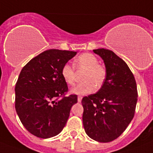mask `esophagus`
I'll return each instance as SVG.
<instances>
[{
  "mask_svg": "<svg viewBox=\"0 0 153 153\" xmlns=\"http://www.w3.org/2000/svg\"><path fill=\"white\" fill-rule=\"evenodd\" d=\"M81 100H82V97L81 96H78V98H77L78 102H81Z\"/></svg>",
  "mask_w": 153,
  "mask_h": 153,
  "instance_id": "esophagus-1",
  "label": "esophagus"
}]
</instances>
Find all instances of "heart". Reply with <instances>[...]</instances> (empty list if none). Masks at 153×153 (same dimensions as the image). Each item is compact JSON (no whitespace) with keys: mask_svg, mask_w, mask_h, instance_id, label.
I'll return each instance as SVG.
<instances>
[{"mask_svg":"<svg viewBox=\"0 0 153 153\" xmlns=\"http://www.w3.org/2000/svg\"><path fill=\"white\" fill-rule=\"evenodd\" d=\"M98 59L91 53H84L78 56L74 61V67L78 71L84 70L82 75L83 82L71 89V92L76 94L85 95L94 91L98 90L106 79L107 72L104 65L98 63ZM74 66L68 63L62 68L61 75L66 84L73 85L75 83L76 72Z\"/></svg>","mask_w":153,"mask_h":153,"instance_id":"b5f03b06","label":"heart"}]
</instances>
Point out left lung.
<instances>
[{
	"label": "left lung",
	"mask_w": 153,
	"mask_h": 153,
	"mask_svg": "<svg viewBox=\"0 0 153 153\" xmlns=\"http://www.w3.org/2000/svg\"><path fill=\"white\" fill-rule=\"evenodd\" d=\"M103 59L107 76L100 90L82 99L86 134L109 142L123 134L133 119L137 101L135 79L127 63L108 49L93 50Z\"/></svg>",
	"instance_id": "left-lung-1"
}]
</instances>
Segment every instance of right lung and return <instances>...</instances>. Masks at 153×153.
Returning a JSON list of instances; mask_svg holds the SVG:
<instances>
[{"mask_svg": "<svg viewBox=\"0 0 153 153\" xmlns=\"http://www.w3.org/2000/svg\"><path fill=\"white\" fill-rule=\"evenodd\" d=\"M76 51L50 49L34 57L20 72L16 88V113L30 134L41 138L59 134L65 127L77 95L65 96L68 86L62 66Z\"/></svg>", "mask_w": 153, "mask_h": 153, "instance_id": "1", "label": "right lung"}]
</instances>
